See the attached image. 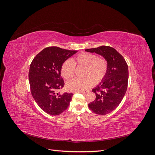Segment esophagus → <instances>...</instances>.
<instances>
[{"label": "esophagus", "instance_id": "obj_1", "mask_svg": "<svg viewBox=\"0 0 155 155\" xmlns=\"http://www.w3.org/2000/svg\"><path fill=\"white\" fill-rule=\"evenodd\" d=\"M79 92V93H82V94H87L88 92V91H80V92Z\"/></svg>", "mask_w": 155, "mask_h": 155}]
</instances>
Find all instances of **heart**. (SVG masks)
Here are the masks:
<instances>
[{
	"label": "heart",
	"mask_w": 155,
	"mask_h": 155,
	"mask_svg": "<svg viewBox=\"0 0 155 155\" xmlns=\"http://www.w3.org/2000/svg\"><path fill=\"white\" fill-rule=\"evenodd\" d=\"M72 61L75 64L85 67V79L74 78L67 83V90L71 92H80L92 86L94 81L99 83L103 80L107 71V62L105 59L97 58L96 54L83 52L76 55ZM75 70L74 64L72 61L67 60L61 66V74L63 77L70 79L74 76ZM91 78H90V77Z\"/></svg>",
	"instance_id": "heart-1"
}]
</instances>
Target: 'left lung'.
Here are the masks:
<instances>
[{"label": "left lung", "mask_w": 155, "mask_h": 155, "mask_svg": "<svg viewBox=\"0 0 155 155\" xmlns=\"http://www.w3.org/2000/svg\"><path fill=\"white\" fill-rule=\"evenodd\" d=\"M85 51L101 55L107 62L105 76L92 89L96 94V99L88 105L94 113L105 115L120 105L125 94L129 79L127 64L123 56L110 46H101Z\"/></svg>", "instance_id": "obj_1"}]
</instances>
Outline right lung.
<instances>
[{
    "instance_id": "1",
    "label": "right lung",
    "mask_w": 155,
    "mask_h": 155,
    "mask_svg": "<svg viewBox=\"0 0 155 155\" xmlns=\"http://www.w3.org/2000/svg\"><path fill=\"white\" fill-rule=\"evenodd\" d=\"M57 46L45 48L30 64L28 78L31 95L41 109L52 116L61 114L70 105L72 93H57L64 83L61 76L63 63L76 54Z\"/></svg>"
}]
</instances>
